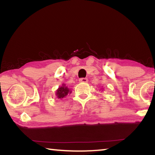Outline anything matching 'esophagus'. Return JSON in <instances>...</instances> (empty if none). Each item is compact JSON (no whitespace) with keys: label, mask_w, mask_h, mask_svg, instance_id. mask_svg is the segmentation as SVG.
I'll return each mask as SVG.
<instances>
[{"label":"esophagus","mask_w":155,"mask_h":155,"mask_svg":"<svg viewBox=\"0 0 155 155\" xmlns=\"http://www.w3.org/2000/svg\"><path fill=\"white\" fill-rule=\"evenodd\" d=\"M79 81L81 83H87L88 81V80L87 78H81L79 79Z\"/></svg>","instance_id":"obj_1"}]
</instances>
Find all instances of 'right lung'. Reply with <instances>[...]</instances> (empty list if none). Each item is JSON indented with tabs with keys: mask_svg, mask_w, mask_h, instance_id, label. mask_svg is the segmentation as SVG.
<instances>
[{
	"mask_svg": "<svg viewBox=\"0 0 155 155\" xmlns=\"http://www.w3.org/2000/svg\"><path fill=\"white\" fill-rule=\"evenodd\" d=\"M69 92H71V91L68 89L67 87L65 86V85H63V86L60 87L56 90V96L58 99H62V98L66 97Z\"/></svg>",
	"mask_w": 155,
	"mask_h": 155,
	"instance_id": "obj_1",
	"label": "right lung"
}]
</instances>
